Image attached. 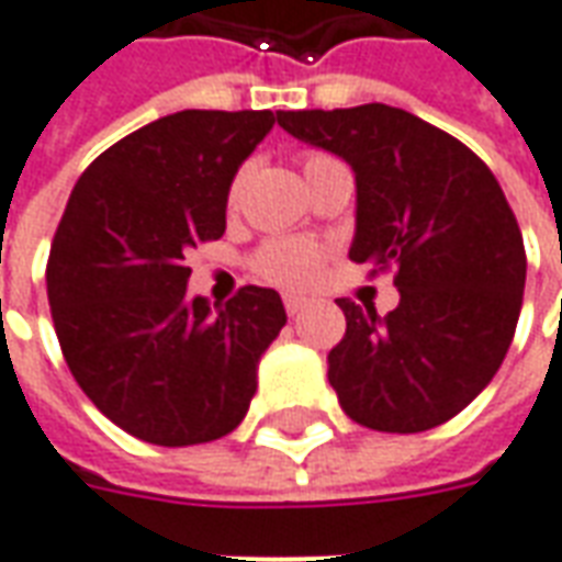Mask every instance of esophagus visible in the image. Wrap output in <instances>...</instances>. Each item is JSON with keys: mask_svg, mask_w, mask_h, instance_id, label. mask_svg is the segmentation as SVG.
I'll return each instance as SVG.
<instances>
[{"mask_svg": "<svg viewBox=\"0 0 562 562\" xmlns=\"http://www.w3.org/2000/svg\"><path fill=\"white\" fill-rule=\"evenodd\" d=\"M308 300L305 296H284V308H288V315H300Z\"/></svg>", "mask_w": 562, "mask_h": 562, "instance_id": "obj_1", "label": "esophagus"}]
</instances>
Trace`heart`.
Returning a JSON list of instances; mask_svg holds the SVG:
<instances>
[{"label": "heart", "mask_w": 562, "mask_h": 562, "mask_svg": "<svg viewBox=\"0 0 562 562\" xmlns=\"http://www.w3.org/2000/svg\"><path fill=\"white\" fill-rule=\"evenodd\" d=\"M336 158L324 153H308L303 156V173L312 177L324 165H333ZM241 173L229 186V204H238L241 199ZM324 269V247L305 238H272V241L259 244L250 257V272L259 281H269L278 288H305L312 284L318 272Z\"/></svg>", "instance_id": "b5f03b06"}]
</instances>
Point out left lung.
<instances>
[{"instance_id": "left-lung-1", "label": "left lung", "mask_w": 562, "mask_h": 562, "mask_svg": "<svg viewBox=\"0 0 562 562\" xmlns=\"http://www.w3.org/2000/svg\"><path fill=\"white\" fill-rule=\"evenodd\" d=\"M300 140L346 158L358 183L351 262L394 269L401 303L385 318L339 300L346 336L327 379L348 419L416 435L450 422L490 385L517 330L526 250L493 170L413 112H278Z\"/></svg>"}]
</instances>
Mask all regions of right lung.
<instances>
[{"instance_id": "right-lung-1", "label": "right lung", "mask_w": 562, "mask_h": 562, "mask_svg": "<svg viewBox=\"0 0 562 562\" xmlns=\"http://www.w3.org/2000/svg\"><path fill=\"white\" fill-rule=\"evenodd\" d=\"M272 110H183L112 143L72 186L48 254V305L69 373L122 431L158 447L229 435L257 363L288 324L272 288L189 300V247L226 232L238 165Z\"/></svg>"}]
</instances>
